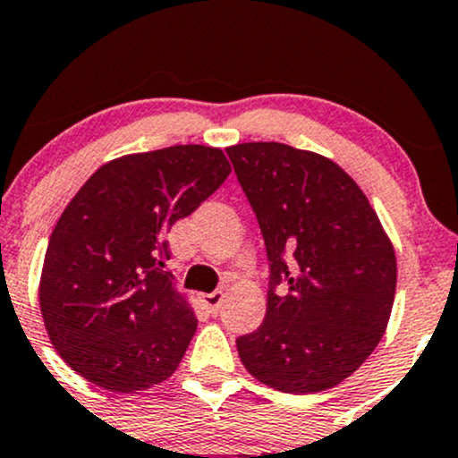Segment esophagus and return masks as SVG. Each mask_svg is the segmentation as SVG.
Returning a JSON list of instances; mask_svg holds the SVG:
<instances>
[{"mask_svg":"<svg viewBox=\"0 0 458 458\" xmlns=\"http://www.w3.org/2000/svg\"><path fill=\"white\" fill-rule=\"evenodd\" d=\"M222 299H224L222 290H215V292H211V294H202L200 296L202 305H205L208 311H217L219 305H222Z\"/></svg>","mask_w":458,"mask_h":458,"instance_id":"esophagus-1","label":"esophagus"}]
</instances>
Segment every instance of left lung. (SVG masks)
<instances>
[{"instance_id": "obj_1", "label": "left lung", "mask_w": 458, "mask_h": 458, "mask_svg": "<svg viewBox=\"0 0 458 458\" xmlns=\"http://www.w3.org/2000/svg\"><path fill=\"white\" fill-rule=\"evenodd\" d=\"M225 151L271 267L267 318L236 339L241 362L282 393L337 386L371 356L388 327L394 247L360 187L333 159L284 142Z\"/></svg>"}]
</instances>
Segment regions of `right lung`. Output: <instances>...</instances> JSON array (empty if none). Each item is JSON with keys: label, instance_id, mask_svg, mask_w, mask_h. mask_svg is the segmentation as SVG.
I'll list each match as a JSON object with an SVG mask.
<instances>
[{"label": "right lung", "instance_id": "1", "mask_svg": "<svg viewBox=\"0 0 458 458\" xmlns=\"http://www.w3.org/2000/svg\"><path fill=\"white\" fill-rule=\"evenodd\" d=\"M222 148L174 145L104 164L55 225L40 311L57 354L110 393L168 379L196 333L164 236L224 183Z\"/></svg>", "mask_w": 458, "mask_h": 458}]
</instances>
